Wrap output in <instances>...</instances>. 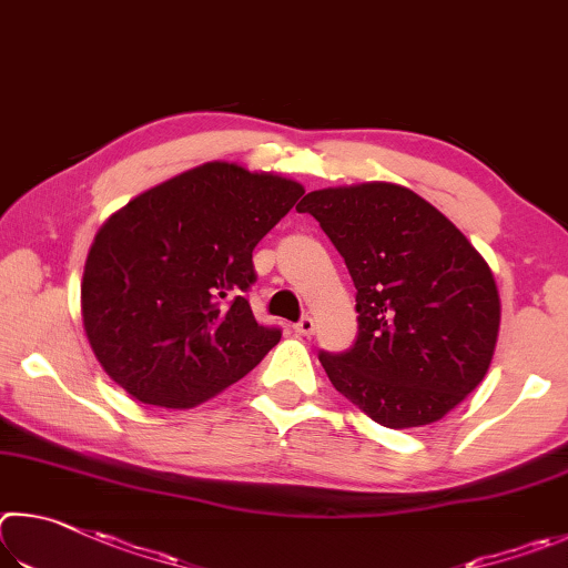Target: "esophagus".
I'll return each instance as SVG.
<instances>
[{
    "label": "esophagus",
    "mask_w": 568,
    "mask_h": 568,
    "mask_svg": "<svg viewBox=\"0 0 568 568\" xmlns=\"http://www.w3.org/2000/svg\"><path fill=\"white\" fill-rule=\"evenodd\" d=\"M314 329H316V324H314L312 316H302L300 324L294 326V332L300 334V336H312V334H314Z\"/></svg>",
    "instance_id": "34e87169"
}]
</instances>
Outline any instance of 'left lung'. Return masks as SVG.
Here are the masks:
<instances>
[{"instance_id": "obj_1", "label": "left lung", "mask_w": 568, "mask_h": 568, "mask_svg": "<svg viewBox=\"0 0 568 568\" xmlns=\"http://www.w3.org/2000/svg\"><path fill=\"white\" fill-rule=\"evenodd\" d=\"M296 209L320 222L356 286L359 336L320 354L334 389L389 429L439 422L494 359L501 302L489 264L402 184L316 189Z\"/></svg>"}]
</instances>
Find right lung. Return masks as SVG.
Listing matches in <instances>:
<instances>
[{
	"label": "right lung",
	"instance_id": "add662e5",
	"mask_svg": "<svg viewBox=\"0 0 568 568\" xmlns=\"http://www.w3.org/2000/svg\"><path fill=\"white\" fill-rule=\"evenodd\" d=\"M302 194L294 179L206 162L109 216L82 276L84 332L109 379L142 404L192 409L252 372L282 339L244 296L252 252Z\"/></svg>",
	"mask_w": 568,
	"mask_h": 568
}]
</instances>
